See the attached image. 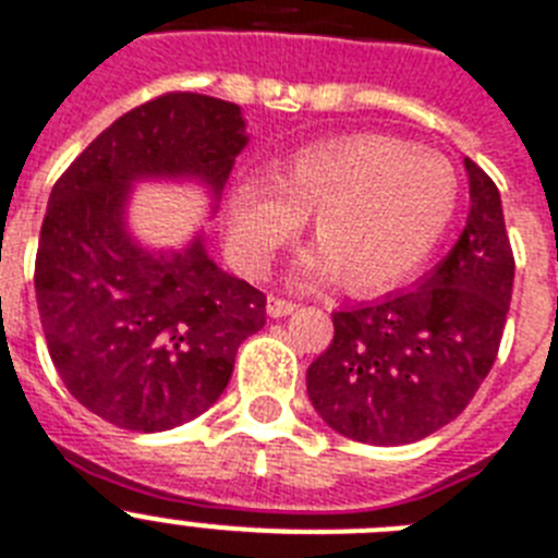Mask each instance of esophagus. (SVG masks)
I'll return each mask as SVG.
<instances>
[{
  "label": "esophagus",
  "instance_id": "34e87169",
  "mask_svg": "<svg viewBox=\"0 0 558 558\" xmlns=\"http://www.w3.org/2000/svg\"><path fill=\"white\" fill-rule=\"evenodd\" d=\"M296 307H299L296 302H288V299H279V296H268V316H274V319L290 316Z\"/></svg>",
  "mask_w": 558,
  "mask_h": 558
}]
</instances>
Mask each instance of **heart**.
Returning a JSON list of instances; mask_svg holds the SVG:
<instances>
[{
    "instance_id": "1",
    "label": "heart",
    "mask_w": 558,
    "mask_h": 558,
    "mask_svg": "<svg viewBox=\"0 0 558 558\" xmlns=\"http://www.w3.org/2000/svg\"><path fill=\"white\" fill-rule=\"evenodd\" d=\"M459 205V177L441 154L381 133H351L302 147L276 165L274 179H242L228 193L230 251L251 274L311 216L319 251L302 274L348 290L388 288L427 259Z\"/></svg>"
}]
</instances>
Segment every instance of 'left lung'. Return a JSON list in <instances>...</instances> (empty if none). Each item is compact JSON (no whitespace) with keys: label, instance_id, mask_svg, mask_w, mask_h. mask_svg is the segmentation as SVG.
<instances>
[{"label":"left lung","instance_id":"8db88e82","mask_svg":"<svg viewBox=\"0 0 558 558\" xmlns=\"http://www.w3.org/2000/svg\"><path fill=\"white\" fill-rule=\"evenodd\" d=\"M471 214L453 251L413 290L333 313V342L307 367V396L336 434L411 445L471 404L499 353L513 293L499 187L473 159Z\"/></svg>","mask_w":558,"mask_h":558}]
</instances>
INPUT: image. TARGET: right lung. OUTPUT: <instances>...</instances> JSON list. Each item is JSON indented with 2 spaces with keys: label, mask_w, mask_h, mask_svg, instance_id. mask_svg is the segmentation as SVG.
<instances>
[{
  "label": "right lung",
  "mask_w": 558,
  "mask_h": 558,
  "mask_svg": "<svg viewBox=\"0 0 558 558\" xmlns=\"http://www.w3.org/2000/svg\"><path fill=\"white\" fill-rule=\"evenodd\" d=\"M245 145L239 105L173 90L119 117L50 191L41 330L64 388L110 425L156 434L205 413L265 325V293L216 268L202 236L150 253L124 230L136 179L196 177L219 193Z\"/></svg>",
  "instance_id": "1"
}]
</instances>
